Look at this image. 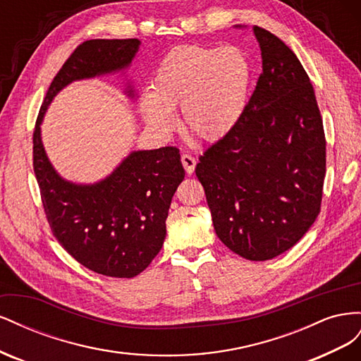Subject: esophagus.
<instances>
[{"mask_svg":"<svg viewBox=\"0 0 361 361\" xmlns=\"http://www.w3.org/2000/svg\"><path fill=\"white\" fill-rule=\"evenodd\" d=\"M180 159H182V166H183L185 171H187L188 174H192L194 169H195V158L188 155V154H183L180 157Z\"/></svg>","mask_w":361,"mask_h":361,"instance_id":"obj_1","label":"esophagus"}]
</instances>
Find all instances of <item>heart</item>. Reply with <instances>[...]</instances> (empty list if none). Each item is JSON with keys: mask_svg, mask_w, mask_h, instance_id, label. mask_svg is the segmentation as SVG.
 <instances>
[{"mask_svg": "<svg viewBox=\"0 0 361 361\" xmlns=\"http://www.w3.org/2000/svg\"><path fill=\"white\" fill-rule=\"evenodd\" d=\"M253 80L247 52L238 47H183L164 59L141 97L146 125L161 137L178 126L174 110L182 108L183 128L206 141L227 135L243 118Z\"/></svg>", "mask_w": 361, "mask_h": 361, "instance_id": "obj_1", "label": "heart"}]
</instances>
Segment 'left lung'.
<instances>
[{
  "label": "left lung",
  "instance_id": "8db88e82",
  "mask_svg": "<svg viewBox=\"0 0 361 361\" xmlns=\"http://www.w3.org/2000/svg\"><path fill=\"white\" fill-rule=\"evenodd\" d=\"M235 28H247L235 25ZM262 73L239 123L195 166L216 236L248 260L297 244L321 209L325 135L313 85L277 36L253 27Z\"/></svg>",
  "mask_w": 361,
  "mask_h": 361
}]
</instances>
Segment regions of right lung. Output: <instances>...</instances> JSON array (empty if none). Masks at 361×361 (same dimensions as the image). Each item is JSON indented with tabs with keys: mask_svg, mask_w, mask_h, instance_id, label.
<instances>
[{
	"mask_svg": "<svg viewBox=\"0 0 361 361\" xmlns=\"http://www.w3.org/2000/svg\"><path fill=\"white\" fill-rule=\"evenodd\" d=\"M140 45L138 39H96L76 48L51 82L32 134V166L54 236L82 267L117 279L138 276L162 248L171 199L185 178L179 150H133L104 179L78 183L54 169L40 126L64 87L125 73ZM123 93L137 99L133 81Z\"/></svg>",
	"mask_w": 361,
	"mask_h": 361,
	"instance_id": "obj_1",
	"label": "right lung"
}]
</instances>
